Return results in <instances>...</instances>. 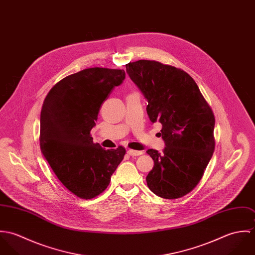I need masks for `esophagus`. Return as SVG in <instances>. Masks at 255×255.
Here are the masks:
<instances>
[{
	"label": "esophagus",
	"instance_id": "obj_1",
	"mask_svg": "<svg viewBox=\"0 0 255 255\" xmlns=\"http://www.w3.org/2000/svg\"><path fill=\"white\" fill-rule=\"evenodd\" d=\"M128 154L129 156H139V155H142V154H143V151H137V150L129 149V150H128Z\"/></svg>",
	"mask_w": 255,
	"mask_h": 255
}]
</instances>
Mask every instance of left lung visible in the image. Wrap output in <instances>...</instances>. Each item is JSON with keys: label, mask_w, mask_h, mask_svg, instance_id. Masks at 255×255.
I'll return each instance as SVG.
<instances>
[{"label": "left lung", "mask_w": 255, "mask_h": 255, "mask_svg": "<svg viewBox=\"0 0 255 255\" xmlns=\"http://www.w3.org/2000/svg\"><path fill=\"white\" fill-rule=\"evenodd\" d=\"M126 69L148 102L151 123L162 125L166 146L163 153L146 151L154 161L147 185L162 198H180L197 185L213 155V112L192 77L180 69L147 60Z\"/></svg>", "instance_id": "1"}]
</instances>
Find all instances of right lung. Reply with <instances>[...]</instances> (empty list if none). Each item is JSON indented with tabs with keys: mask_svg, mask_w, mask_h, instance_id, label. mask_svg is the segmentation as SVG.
<instances>
[{
	"mask_svg": "<svg viewBox=\"0 0 255 255\" xmlns=\"http://www.w3.org/2000/svg\"><path fill=\"white\" fill-rule=\"evenodd\" d=\"M124 70L85 69L59 81L47 94L40 115V148L70 191L83 199L103 192L126 149L105 150L90 130L112 90L123 83Z\"/></svg>",
	"mask_w": 255,
	"mask_h": 255,
	"instance_id": "add662e5",
	"label": "right lung"
}]
</instances>
